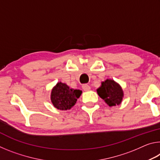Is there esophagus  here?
I'll list each match as a JSON object with an SVG mask.
<instances>
[{
	"label": "esophagus",
	"mask_w": 160,
	"mask_h": 160,
	"mask_svg": "<svg viewBox=\"0 0 160 160\" xmlns=\"http://www.w3.org/2000/svg\"><path fill=\"white\" fill-rule=\"evenodd\" d=\"M82 88L84 91H89V90H90V89H91L90 86L88 85V84H84V85H82Z\"/></svg>",
	"instance_id": "obj_1"
}]
</instances>
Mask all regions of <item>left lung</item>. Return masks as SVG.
Returning a JSON list of instances; mask_svg holds the SVG:
<instances>
[{"mask_svg": "<svg viewBox=\"0 0 160 160\" xmlns=\"http://www.w3.org/2000/svg\"><path fill=\"white\" fill-rule=\"evenodd\" d=\"M97 92L110 107L120 104L124 96L121 85L112 79H107L102 82Z\"/></svg>", "mask_w": 160, "mask_h": 160, "instance_id": "1", "label": "left lung"}]
</instances>
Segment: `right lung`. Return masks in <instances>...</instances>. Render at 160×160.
I'll list each match as a JSON object with an SVG mask.
<instances>
[{
	"instance_id": "right-lung-1",
	"label": "right lung",
	"mask_w": 160,
	"mask_h": 160,
	"mask_svg": "<svg viewBox=\"0 0 160 160\" xmlns=\"http://www.w3.org/2000/svg\"><path fill=\"white\" fill-rule=\"evenodd\" d=\"M82 91L70 88L66 83L58 82L51 92V101L57 109L69 110L76 104Z\"/></svg>"
}]
</instances>
